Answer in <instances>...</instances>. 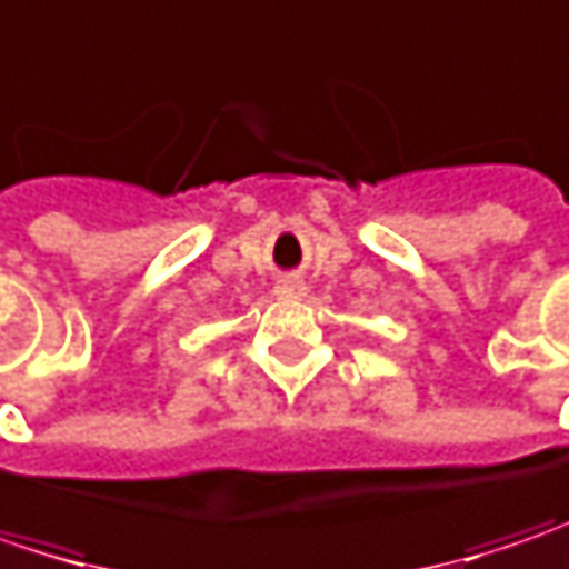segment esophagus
I'll use <instances>...</instances> for the list:
<instances>
[{"mask_svg": "<svg viewBox=\"0 0 569 569\" xmlns=\"http://www.w3.org/2000/svg\"><path fill=\"white\" fill-rule=\"evenodd\" d=\"M277 296H280V299H299V296H306V283L296 280V277H283V280L277 283Z\"/></svg>", "mask_w": 569, "mask_h": 569, "instance_id": "esophagus-1", "label": "esophagus"}]
</instances>
